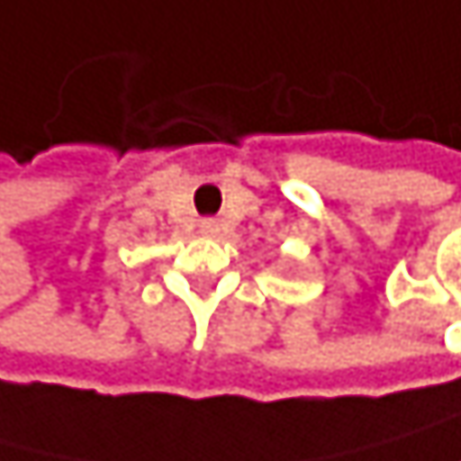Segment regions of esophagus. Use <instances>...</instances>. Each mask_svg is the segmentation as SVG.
I'll return each instance as SVG.
<instances>
[{
	"instance_id": "obj_1",
	"label": "esophagus",
	"mask_w": 461,
	"mask_h": 461,
	"mask_svg": "<svg viewBox=\"0 0 461 461\" xmlns=\"http://www.w3.org/2000/svg\"><path fill=\"white\" fill-rule=\"evenodd\" d=\"M218 229H221V226H218V221H212V218L201 221V232H203V235H215Z\"/></svg>"
}]
</instances>
